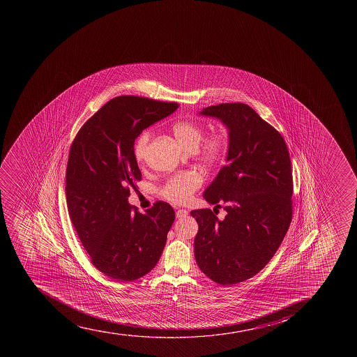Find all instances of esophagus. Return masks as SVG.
Listing matches in <instances>:
<instances>
[{
    "instance_id": "1",
    "label": "esophagus",
    "mask_w": 357,
    "mask_h": 357,
    "mask_svg": "<svg viewBox=\"0 0 357 357\" xmlns=\"http://www.w3.org/2000/svg\"><path fill=\"white\" fill-rule=\"evenodd\" d=\"M188 214V212L186 209H178L176 212V219H183V218H185Z\"/></svg>"
}]
</instances>
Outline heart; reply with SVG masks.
<instances>
[{
	"mask_svg": "<svg viewBox=\"0 0 357 357\" xmlns=\"http://www.w3.org/2000/svg\"><path fill=\"white\" fill-rule=\"evenodd\" d=\"M173 135L176 142L188 151H195L202 143L204 137V130L199 124L190 121H183L173 126ZM150 141V132L144 131L139 136L135 145V155L138 162L145 158L146 149ZM227 148L226 138L221 134L209 135L204 143L200 145L199 153L207 162H215L225 153ZM202 184V176L199 173H181L172 176L165 186L162 188V195L171 202L176 204H184L188 202L192 195L198 190Z\"/></svg>",
	"mask_w": 357,
	"mask_h": 357,
	"instance_id": "b5f03b06",
	"label": "heart"
}]
</instances>
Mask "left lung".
I'll use <instances>...</instances> for the list:
<instances>
[{
	"label": "left lung",
	"mask_w": 357,
	"mask_h": 357,
	"mask_svg": "<svg viewBox=\"0 0 357 357\" xmlns=\"http://www.w3.org/2000/svg\"><path fill=\"white\" fill-rule=\"evenodd\" d=\"M199 115L221 121L228 130L226 165L204 192L211 205L195 209V256L213 282L234 285L261 271L284 240L292 219V173L282 135L244 103L207 107Z\"/></svg>",
	"instance_id": "left-lung-1"
}]
</instances>
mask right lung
I'll return each instance as SVG.
<instances>
[{
	"label": "right lung",
	"mask_w": 357,
	"mask_h": 357,
	"mask_svg": "<svg viewBox=\"0 0 357 357\" xmlns=\"http://www.w3.org/2000/svg\"><path fill=\"white\" fill-rule=\"evenodd\" d=\"M178 103L119 96L100 108L72 143L66 200L72 223L99 271L121 282L155 268L174 221L167 202L132 211L130 190L142 179L135 139L178 109Z\"/></svg>",
	"instance_id": "1"
}]
</instances>
